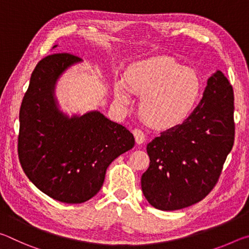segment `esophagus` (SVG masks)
I'll use <instances>...</instances> for the list:
<instances>
[{
	"instance_id": "1",
	"label": "esophagus",
	"mask_w": 249,
	"mask_h": 249,
	"mask_svg": "<svg viewBox=\"0 0 249 249\" xmlns=\"http://www.w3.org/2000/svg\"><path fill=\"white\" fill-rule=\"evenodd\" d=\"M133 134H134L135 141H136L137 144L141 145L145 142V134L142 133V130H141L140 128H135L133 130Z\"/></svg>"
}]
</instances>
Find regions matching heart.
I'll list each match as a JSON object with an SVG mask.
<instances>
[{
  "instance_id": "b5f03b06",
  "label": "heart",
  "mask_w": 249,
  "mask_h": 249,
  "mask_svg": "<svg viewBox=\"0 0 249 249\" xmlns=\"http://www.w3.org/2000/svg\"><path fill=\"white\" fill-rule=\"evenodd\" d=\"M125 82L134 93L142 96V121L157 129H169L182 123L195 108L202 90L201 80L195 71L165 54L129 66ZM114 95L120 103H129L128 90L123 81L115 83Z\"/></svg>"
}]
</instances>
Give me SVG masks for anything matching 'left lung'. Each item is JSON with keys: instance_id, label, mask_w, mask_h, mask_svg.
<instances>
[{"instance_id": "obj_1", "label": "left lung", "mask_w": 249, "mask_h": 249, "mask_svg": "<svg viewBox=\"0 0 249 249\" xmlns=\"http://www.w3.org/2000/svg\"><path fill=\"white\" fill-rule=\"evenodd\" d=\"M234 136L233 88L217 70L190 116L147 145L150 162L142 176L146 200L162 211L203 200L220 178Z\"/></svg>"}]
</instances>
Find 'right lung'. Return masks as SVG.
<instances>
[{
	"mask_svg": "<svg viewBox=\"0 0 249 249\" xmlns=\"http://www.w3.org/2000/svg\"><path fill=\"white\" fill-rule=\"evenodd\" d=\"M80 61L67 53L41 59L19 109L18 150L25 175L45 195L71 204L93 197L109 163L135 145L127 128L99 111L69 117L59 109L57 80Z\"/></svg>",
	"mask_w": 249,
	"mask_h": 249,
	"instance_id": "1",
	"label": "right lung"
}]
</instances>
